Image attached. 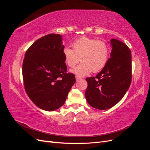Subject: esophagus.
I'll list each match as a JSON object with an SVG mask.
<instances>
[{"label":"esophagus","mask_w":150,"mask_h":150,"mask_svg":"<svg viewBox=\"0 0 150 150\" xmlns=\"http://www.w3.org/2000/svg\"><path fill=\"white\" fill-rule=\"evenodd\" d=\"M76 81H79V80L81 79V78H80V77L79 76H76Z\"/></svg>","instance_id":"1"}]
</instances>
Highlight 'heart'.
Returning a JSON list of instances; mask_svg holds the SVG:
<instances>
[{
    "label": "heart",
    "mask_w": 150,
    "mask_h": 150,
    "mask_svg": "<svg viewBox=\"0 0 150 150\" xmlns=\"http://www.w3.org/2000/svg\"><path fill=\"white\" fill-rule=\"evenodd\" d=\"M72 46L73 49L65 46L62 50L66 64L74 67L80 57L82 63L71 69L72 73L83 77L92 71H101L106 66L110 57V47L106 42L83 36L74 40Z\"/></svg>",
    "instance_id": "heart-1"
}]
</instances>
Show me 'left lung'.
<instances>
[{
    "instance_id": "obj_1",
    "label": "left lung",
    "mask_w": 150,
    "mask_h": 150,
    "mask_svg": "<svg viewBox=\"0 0 150 150\" xmlns=\"http://www.w3.org/2000/svg\"><path fill=\"white\" fill-rule=\"evenodd\" d=\"M111 57L96 77L86 79V99L90 106L100 110L119 103L131 83V52L125 44L111 39Z\"/></svg>"
}]
</instances>
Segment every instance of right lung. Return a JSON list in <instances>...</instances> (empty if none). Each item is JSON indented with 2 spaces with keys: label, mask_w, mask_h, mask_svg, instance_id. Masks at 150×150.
<instances>
[{
  "label": "right lung",
  "mask_w": 150,
  "mask_h": 150,
  "mask_svg": "<svg viewBox=\"0 0 150 150\" xmlns=\"http://www.w3.org/2000/svg\"><path fill=\"white\" fill-rule=\"evenodd\" d=\"M62 39L56 34L39 39L26 51L22 64L27 94L36 106L47 111L64 104L76 82L74 74L67 73Z\"/></svg>",
  "instance_id": "add662e5"
}]
</instances>
